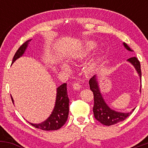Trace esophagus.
<instances>
[{
    "instance_id": "1",
    "label": "esophagus",
    "mask_w": 148,
    "mask_h": 148,
    "mask_svg": "<svg viewBox=\"0 0 148 148\" xmlns=\"http://www.w3.org/2000/svg\"><path fill=\"white\" fill-rule=\"evenodd\" d=\"M81 86L79 84H73V88H74L75 90H79L81 89Z\"/></svg>"
}]
</instances>
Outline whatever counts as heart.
Returning a JSON list of instances; mask_svg holds the SVG:
<instances>
[{
	"label": "heart",
	"instance_id": "b5f03b06",
	"mask_svg": "<svg viewBox=\"0 0 148 148\" xmlns=\"http://www.w3.org/2000/svg\"><path fill=\"white\" fill-rule=\"evenodd\" d=\"M95 46V43L93 42H88V47L89 49L93 48ZM61 67H62V69L64 71H68L69 70L68 66L66 65V64H62V65L61 66ZM91 68H92V66H90V67H88V69H90Z\"/></svg>",
	"mask_w": 148,
	"mask_h": 148
}]
</instances>
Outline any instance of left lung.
<instances>
[{"instance_id":"8db88e82","label":"left lung","mask_w":148,"mask_h":148,"mask_svg":"<svg viewBox=\"0 0 148 148\" xmlns=\"http://www.w3.org/2000/svg\"><path fill=\"white\" fill-rule=\"evenodd\" d=\"M123 46L127 50L130 51H133L125 42H123ZM127 61L130 62L136 70L139 78H140V81L141 83V70H140V62L136 57L130 58ZM89 85L90 88L92 91L93 95H94V106H93L92 109L94 116L96 120H98L102 125H106V126H110V125H115V124L123 121L127 117L130 116L135 109L134 108L130 112L124 113V112L116 111L114 109L110 108L109 106L105 101L102 94L101 93L99 82H98V76L97 74L93 76L90 79ZM140 89H141V84L140 86V92H141Z\"/></svg>"}]
</instances>
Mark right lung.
Instances as JSON below:
<instances>
[{"label":"right lung","mask_w":148,"mask_h":148,"mask_svg":"<svg viewBox=\"0 0 148 148\" xmlns=\"http://www.w3.org/2000/svg\"><path fill=\"white\" fill-rule=\"evenodd\" d=\"M30 41L31 40H28L19 47L13 58L12 64L14 63L18 58H19L24 54ZM11 98L12 101L14 103V99L12 96ZM69 103V99L67 95V84H63L57 88L55 106L48 118L40 123L34 124L29 122L28 123L35 128L40 129L42 130L53 131L59 130L63 126L68 118Z\"/></svg>","instance_id":"obj_1"}]
</instances>
